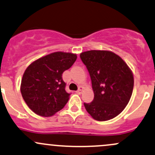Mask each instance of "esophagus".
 Segmentation results:
<instances>
[{
	"instance_id": "1",
	"label": "esophagus",
	"mask_w": 155,
	"mask_h": 155,
	"mask_svg": "<svg viewBox=\"0 0 155 155\" xmlns=\"http://www.w3.org/2000/svg\"><path fill=\"white\" fill-rule=\"evenodd\" d=\"M83 89H84V87H83L80 86V87H79V89H78V91H76V93H77L78 94H81V93H82Z\"/></svg>"
}]
</instances>
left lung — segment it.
<instances>
[{"instance_id":"left-lung-1","label":"left lung","mask_w":155,"mask_h":155,"mask_svg":"<svg viewBox=\"0 0 155 155\" xmlns=\"http://www.w3.org/2000/svg\"><path fill=\"white\" fill-rule=\"evenodd\" d=\"M80 58L91 76L94 98L84 103L95 120L115 118L126 107L132 96L134 77L129 66L118 55L109 51L82 52Z\"/></svg>"}]
</instances>
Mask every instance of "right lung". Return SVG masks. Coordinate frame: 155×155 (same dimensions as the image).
<instances>
[{
  "label": "right lung",
  "mask_w": 155,
  "mask_h": 155,
  "mask_svg": "<svg viewBox=\"0 0 155 155\" xmlns=\"http://www.w3.org/2000/svg\"><path fill=\"white\" fill-rule=\"evenodd\" d=\"M77 56L54 52L37 59L23 74L20 91L25 102L34 113L50 117L64 107L71 94L65 91L62 74L69 69Z\"/></svg>",
  "instance_id": "right-lung-1"
}]
</instances>
